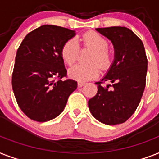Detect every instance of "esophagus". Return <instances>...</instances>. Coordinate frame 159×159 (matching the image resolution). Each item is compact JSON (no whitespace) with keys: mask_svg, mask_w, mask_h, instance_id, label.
<instances>
[{"mask_svg":"<svg viewBox=\"0 0 159 159\" xmlns=\"http://www.w3.org/2000/svg\"><path fill=\"white\" fill-rule=\"evenodd\" d=\"M85 84H86V83H85L84 82H81V81H78V82H77V86H78V87H82V86H83Z\"/></svg>","mask_w":159,"mask_h":159,"instance_id":"esophagus-1","label":"esophagus"}]
</instances>
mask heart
Returning a JSON list of instances; mask_svg holds the SVG:
<instances>
[{
	"label": "heart",
	"instance_id": "obj_1",
	"mask_svg": "<svg viewBox=\"0 0 159 159\" xmlns=\"http://www.w3.org/2000/svg\"><path fill=\"white\" fill-rule=\"evenodd\" d=\"M82 41L85 46L93 50L89 61L90 64H77L68 69V76L77 81H87L92 79L99 74L100 67L106 69L112 63V54L108 49V41L104 37L95 32L84 33ZM80 46L76 38H70L63 45L61 55L64 62L68 65L73 64L79 55ZM98 62V64H96Z\"/></svg>",
	"mask_w": 159,
	"mask_h": 159
}]
</instances>
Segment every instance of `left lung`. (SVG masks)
Here are the masks:
<instances>
[{"label":"left lung","instance_id":"left-lung-1","mask_svg":"<svg viewBox=\"0 0 159 159\" xmlns=\"http://www.w3.org/2000/svg\"><path fill=\"white\" fill-rule=\"evenodd\" d=\"M111 41L114 60L98 86L97 94L88 101L95 118L106 125L123 123L135 113L146 82L147 60L142 41L125 27L96 28ZM110 81L112 85H102Z\"/></svg>","mask_w":159,"mask_h":159}]
</instances>
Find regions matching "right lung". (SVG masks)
I'll use <instances>...</instances> for the list:
<instances>
[{
  "label": "right lung",
  "mask_w": 159,
  "mask_h": 159,
  "mask_svg": "<svg viewBox=\"0 0 159 159\" xmlns=\"http://www.w3.org/2000/svg\"><path fill=\"white\" fill-rule=\"evenodd\" d=\"M75 31L42 25L27 34L17 50L12 87L19 108L30 119L47 122L59 116L77 89L67 76L61 48Z\"/></svg>",
  "instance_id": "obj_1"
}]
</instances>
